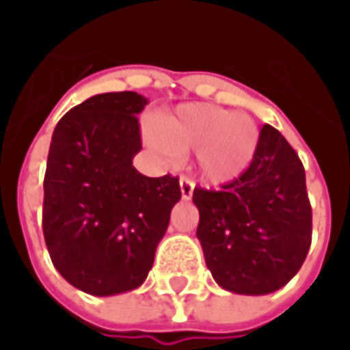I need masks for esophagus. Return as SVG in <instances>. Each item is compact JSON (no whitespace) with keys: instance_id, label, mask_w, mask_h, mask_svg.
<instances>
[{"instance_id":"obj_1","label":"esophagus","mask_w":350,"mask_h":350,"mask_svg":"<svg viewBox=\"0 0 350 350\" xmlns=\"http://www.w3.org/2000/svg\"><path fill=\"white\" fill-rule=\"evenodd\" d=\"M195 189V182L191 178H187V176H182L180 178V191H182V199H191V195H193Z\"/></svg>"}]
</instances>
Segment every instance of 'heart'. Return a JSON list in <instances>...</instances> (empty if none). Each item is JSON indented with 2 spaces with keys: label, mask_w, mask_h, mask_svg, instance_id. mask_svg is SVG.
I'll return each mask as SVG.
<instances>
[{
  "label": "heart",
  "mask_w": 350,
  "mask_h": 350,
  "mask_svg": "<svg viewBox=\"0 0 350 350\" xmlns=\"http://www.w3.org/2000/svg\"><path fill=\"white\" fill-rule=\"evenodd\" d=\"M151 142L165 153L199 151V166L213 182L234 180L255 155V122L243 113L206 103H187L159 120Z\"/></svg>",
  "instance_id": "heart-1"
}]
</instances>
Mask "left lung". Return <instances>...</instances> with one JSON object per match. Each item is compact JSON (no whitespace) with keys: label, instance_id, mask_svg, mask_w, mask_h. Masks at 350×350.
<instances>
[{"label":"left lung","instance_id":"left-lung-1","mask_svg":"<svg viewBox=\"0 0 350 350\" xmlns=\"http://www.w3.org/2000/svg\"><path fill=\"white\" fill-rule=\"evenodd\" d=\"M197 237L216 284L232 293L278 291L305 262L312 208L305 168L274 126L258 134L249 168L218 191L195 187Z\"/></svg>","mask_w":350,"mask_h":350}]
</instances>
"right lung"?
Segmentation results:
<instances>
[{"label":"right lung","mask_w":350,"mask_h":350,"mask_svg":"<svg viewBox=\"0 0 350 350\" xmlns=\"http://www.w3.org/2000/svg\"><path fill=\"white\" fill-rule=\"evenodd\" d=\"M135 92L99 94L55 126L44 178L42 228L51 262L84 293L132 291L149 274L170 211L180 201L176 176L139 174Z\"/></svg>","instance_id":"add662e5"}]
</instances>
